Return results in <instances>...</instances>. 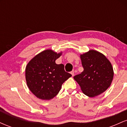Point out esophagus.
<instances>
[{"mask_svg":"<svg viewBox=\"0 0 127 127\" xmlns=\"http://www.w3.org/2000/svg\"><path fill=\"white\" fill-rule=\"evenodd\" d=\"M70 73L72 74V76H74V75H75V72H74V70H72V72H70Z\"/></svg>","mask_w":127,"mask_h":127,"instance_id":"esophagus-1","label":"esophagus"}]
</instances>
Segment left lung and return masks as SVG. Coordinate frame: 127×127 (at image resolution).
I'll use <instances>...</instances> for the list:
<instances>
[{
	"mask_svg": "<svg viewBox=\"0 0 127 127\" xmlns=\"http://www.w3.org/2000/svg\"><path fill=\"white\" fill-rule=\"evenodd\" d=\"M84 71L73 77L83 93L90 97L103 93L110 87L113 70L110 62L98 51L90 50L81 55Z\"/></svg>",
	"mask_w": 127,
	"mask_h": 127,
	"instance_id": "obj_1",
	"label": "left lung"
}]
</instances>
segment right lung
<instances>
[{
	"label": "right lung",
	"instance_id": "1",
	"mask_svg": "<svg viewBox=\"0 0 127 127\" xmlns=\"http://www.w3.org/2000/svg\"><path fill=\"white\" fill-rule=\"evenodd\" d=\"M62 53L51 49L42 51L32 59L26 68L27 86L32 93L42 100H50L57 95L62 84L72 75L64 70L63 64L55 60Z\"/></svg>",
	"mask_w": 127,
	"mask_h": 127
}]
</instances>
